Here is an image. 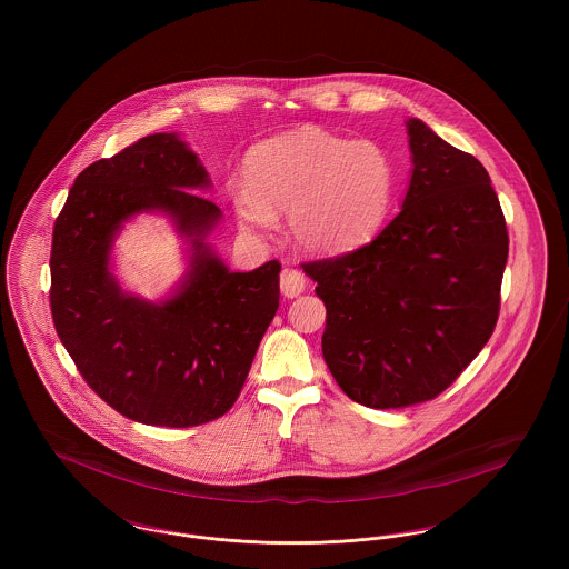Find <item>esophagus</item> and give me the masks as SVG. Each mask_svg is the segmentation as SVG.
<instances>
[{"mask_svg":"<svg viewBox=\"0 0 569 569\" xmlns=\"http://www.w3.org/2000/svg\"><path fill=\"white\" fill-rule=\"evenodd\" d=\"M307 287L305 276L298 269H282L280 273V291L284 298H298Z\"/></svg>","mask_w":569,"mask_h":569,"instance_id":"obj_1","label":"esophagus"}]
</instances>
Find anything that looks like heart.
Wrapping results in <instances>:
<instances>
[{"mask_svg": "<svg viewBox=\"0 0 569 569\" xmlns=\"http://www.w3.org/2000/svg\"><path fill=\"white\" fill-rule=\"evenodd\" d=\"M232 210L251 234L276 230L289 214V237L311 256H337L368 243L383 226L395 190L388 153L368 140H346L320 127H298L256 144Z\"/></svg>", "mask_w": 569, "mask_h": 569, "instance_id": "1", "label": "heart"}]
</instances>
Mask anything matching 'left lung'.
<instances>
[{
	"instance_id": "obj_1",
	"label": "left lung",
	"mask_w": 569,
	"mask_h": 569,
	"mask_svg": "<svg viewBox=\"0 0 569 569\" xmlns=\"http://www.w3.org/2000/svg\"><path fill=\"white\" fill-rule=\"evenodd\" d=\"M401 212L370 244L305 264L325 300L337 386L375 409L429 401L478 357L499 313L508 232L487 168L407 118Z\"/></svg>"
}]
</instances>
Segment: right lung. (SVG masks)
I'll return each instance as SVG.
<instances>
[{"label": "right lung", "mask_w": 569, "mask_h": 569, "mask_svg": "<svg viewBox=\"0 0 569 569\" xmlns=\"http://www.w3.org/2000/svg\"><path fill=\"white\" fill-rule=\"evenodd\" d=\"M212 181L179 133H153L77 177L52 234L50 307L61 343L89 388L122 416L194 427L243 390L280 302V262L230 271L210 243L221 210ZM140 213L169 219L187 269L160 301L127 292L112 247Z\"/></svg>", "instance_id": "obj_1"}]
</instances>
